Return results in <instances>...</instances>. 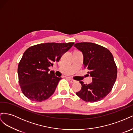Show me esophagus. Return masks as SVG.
Instances as JSON below:
<instances>
[{"instance_id": "esophagus-1", "label": "esophagus", "mask_w": 133, "mask_h": 133, "mask_svg": "<svg viewBox=\"0 0 133 133\" xmlns=\"http://www.w3.org/2000/svg\"><path fill=\"white\" fill-rule=\"evenodd\" d=\"M68 79H69V82L71 83H75L76 82V81L75 80H73V79H71V78H68Z\"/></svg>"}]
</instances>
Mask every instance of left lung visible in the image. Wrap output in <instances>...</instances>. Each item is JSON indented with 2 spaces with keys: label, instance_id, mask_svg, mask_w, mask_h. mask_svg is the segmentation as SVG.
Returning <instances> with one entry per match:
<instances>
[{
  "label": "left lung",
  "instance_id": "left-lung-1",
  "mask_svg": "<svg viewBox=\"0 0 133 133\" xmlns=\"http://www.w3.org/2000/svg\"><path fill=\"white\" fill-rule=\"evenodd\" d=\"M74 46L83 53L84 68L92 79L88 84L80 82L82 89L76 94L85 102L100 101L109 93L116 81L117 68L113 56L107 48L95 43H78Z\"/></svg>",
  "mask_w": 133,
  "mask_h": 133
}]
</instances>
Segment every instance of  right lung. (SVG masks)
<instances>
[{
	"mask_svg": "<svg viewBox=\"0 0 133 133\" xmlns=\"http://www.w3.org/2000/svg\"><path fill=\"white\" fill-rule=\"evenodd\" d=\"M74 43L39 44L27 49L20 61L18 74L23 94L32 101L42 102L53 94L62 78L49 67L59 62Z\"/></svg>",
	"mask_w": 133,
	"mask_h": 133,
	"instance_id": "add662e5",
	"label": "right lung"
}]
</instances>
